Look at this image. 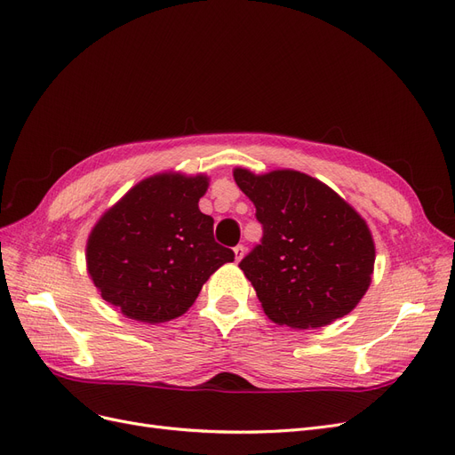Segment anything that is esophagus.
I'll list each match as a JSON object with an SVG mask.
<instances>
[{"instance_id":"1","label":"esophagus","mask_w":455,"mask_h":455,"mask_svg":"<svg viewBox=\"0 0 455 455\" xmlns=\"http://www.w3.org/2000/svg\"><path fill=\"white\" fill-rule=\"evenodd\" d=\"M233 251H235V261H237V263H239V261H241V259L244 258V253H246V248H244L243 244H239V246H235V248H233Z\"/></svg>"}]
</instances>
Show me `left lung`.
<instances>
[{
  "instance_id": "left-lung-1",
  "label": "left lung",
  "mask_w": 455,
  "mask_h": 455,
  "mask_svg": "<svg viewBox=\"0 0 455 455\" xmlns=\"http://www.w3.org/2000/svg\"><path fill=\"white\" fill-rule=\"evenodd\" d=\"M233 177L263 226L261 244L239 267L267 317L317 329L353 312L375 263L364 218L331 187L295 170L256 175L235 168Z\"/></svg>"
}]
</instances>
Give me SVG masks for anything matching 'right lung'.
I'll return each instance as SVG.
<instances>
[{"label": "right lung", "mask_w": 455, "mask_h": 455, "mask_svg": "<svg viewBox=\"0 0 455 455\" xmlns=\"http://www.w3.org/2000/svg\"><path fill=\"white\" fill-rule=\"evenodd\" d=\"M204 173H156L140 180L91 229L85 263L100 297L124 317L166 323L183 315L235 253L212 237L197 204Z\"/></svg>", "instance_id": "right-lung-1"}]
</instances>
